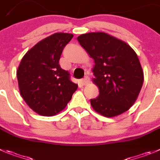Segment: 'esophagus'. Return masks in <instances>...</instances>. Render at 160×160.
I'll list each match as a JSON object with an SVG mask.
<instances>
[{
	"label": "esophagus",
	"instance_id": "1",
	"mask_svg": "<svg viewBox=\"0 0 160 160\" xmlns=\"http://www.w3.org/2000/svg\"><path fill=\"white\" fill-rule=\"evenodd\" d=\"M80 83H81L82 85H87L89 83V78L88 77H84V78L80 80Z\"/></svg>",
	"mask_w": 160,
	"mask_h": 160
}]
</instances>
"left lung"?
Here are the masks:
<instances>
[{
    "instance_id": "8db88e82",
    "label": "left lung",
    "mask_w": 160,
    "mask_h": 160,
    "mask_svg": "<svg viewBox=\"0 0 160 160\" xmlns=\"http://www.w3.org/2000/svg\"><path fill=\"white\" fill-rule=\"evenodd\" d=\"M77 40L95 60L93 81L98 85L99 95L91 99L94 110L107 118L129 110L144 82L135 51L127 43L103 32L83 34Z\"/></svg>"
}]
</instances>
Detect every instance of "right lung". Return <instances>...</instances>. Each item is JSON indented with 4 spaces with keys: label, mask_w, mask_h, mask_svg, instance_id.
I'll use <instances>...</instances> for the list:
<instances>
[{
    "label": "right lung",
    "mask_w": 160,
    "mask_h": 160,
    "mask_svg": "<svg viewBox=\"0 0 160 160\" xmlns=\"http://www.w3.org/2000/svg\"><path fill=\"white\" fill-rule=\"evenodd\" d=\"M72 37L55 33L44 38L27 52L18 67L20 95L40 115L53 116L64 110L78 88L59 65L63 49Z\"/></svg>",
    "instance_id": "obj_1"
}]
</instances>
